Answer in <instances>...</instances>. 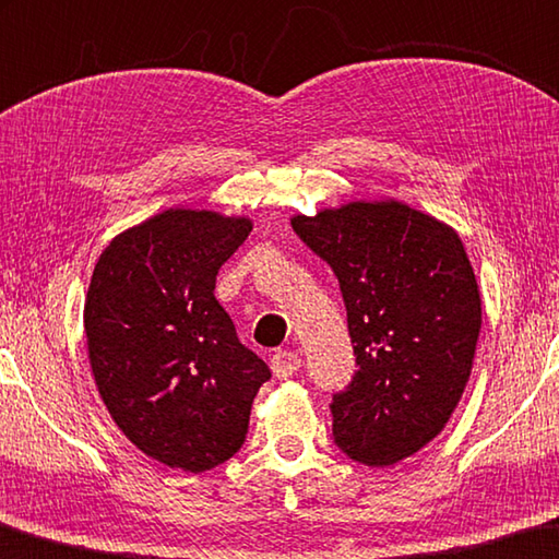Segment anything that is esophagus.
<instances>
[{"instance_id":"1","label":"esophagus","mask_w":559,"mask_h":559,"mask_svg":"<svg viewBox=\"0 0 559 559\" xmlns=\"http://www.w3.org/2000/svg\"><path fill=\"white\" fill-rule=\"evenodd\" d=\"M270 366H272L274 377H277V379H289L292 373H295L299 366H301V359H299V354H295V352L280 349V352L272 354Z\"/></svg>"}]
</instances>
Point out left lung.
Segmentation results:
<instances>
[{"instance_id":"obj_1","label":"left lung","mask_w":559,"mask_h":559,"mask_svg":"<svg viewBox=\"0 0 559 559\" xmlns=\"http://www.w3.org/2000/svg\"><path fill=\"white\" fill-rule=\"evenodd\" d=\"M334 270L359 371L332 401L334 443L371 468L443 431L471 379L480 292L459 233L399 200L295 215Z\"/></svg>"}]
</instances>
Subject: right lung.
I'll use <instances>...</instances> for the list:
<instances>
[{
    "label": "right lung",
    "instance_id": "add662e5",
    "mask_svg": "<svg viewBox=\"0 0 559 559\" xmlns=\"http://www.w3.org/2000/svg\"><path fill=\"white\" fill-rule=\"evenodd\" d=\"M250 217L170 207L116 235L84 305L88 361L123 436L168 468L203 473L245 443L270 369L215 299Z\"/></svg>",
    "mask_w": 559,
    "mask_h": 559
}]
</instances>
